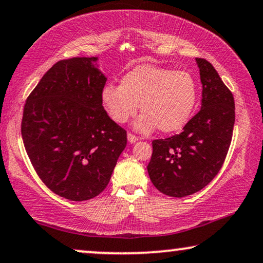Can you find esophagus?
Returning a JSON list of instances; mask_svg holds the SVG:
<instances>
[{
  "label": "esophagus",
  "mask_w": 263,
  "mask_h": 263,
  "mask_svg": "<svg viewBox=\"0 0 263 263\" xmlns=\"http://www.w3.org/2000/svg\"><path fill=\"white\" fill-rule=\"evenodd\" d=\"M127 138H128V141L130 142V144H134V142H136V141H138V140H139L138 136L133 135V134H130V133H128Z\"/></svg>",
  "instance_id": "obj_1"
}]
</instances>
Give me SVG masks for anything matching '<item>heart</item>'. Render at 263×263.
I'll use <instances>...</instances> for the list:
<instances>
[{
  "label": "heart",
  "mask_w": 263,
  "mask_h": 263,
  "mask_svg": "<svg viewBox=\"0 0 263 263\" xmlns=\"http://www.w3.org/2000/svg\"><path fill=\"white\" fill-rule=\"evenodd\" d=\"M198 100V84L187 71L140 65L121 78L119 86L108 83L101 90V104L108 117L124 124L138 111L142 114L134 128L140 133L181 130Z\"/></svg>",
  "instance_id": "heart-1"
}]
</instances>
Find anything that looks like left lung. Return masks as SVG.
I'll list each match as a JSON object with an SVG mask.
<instances>
[{"instance_id":"1","label":"left lung","mask_w":263,"mask_h":263,"mask_svg":"<svg viewBox=\"0 0 263 263\" xmlns=\"http://www.w3.org/2000/svg\"><path fill=\"white\" fill-rule=\"evenodd\" d=\"M202 82V106L181 134L152 141L149 179L169 197L190 196L204 189L222 166L230 148L236 114L234 99L217 71L196 59Z\"/></svg>"}]
</instances>
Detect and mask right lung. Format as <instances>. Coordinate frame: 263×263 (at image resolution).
<instances>
[{
  "mask_svg": "<svg viewBox=\"0 0 263 263\" xmlns=\"http://www.w3.org/2000/svg\"><path fill=\"white\" fill-rule=\"evenodd\" d=\"M98 57L54 64L24 106L22 136L37 175L63 198L83 202L106 189L127 133L101 104Z\"/></svg>",
  "mask_w": 263,
  "mask_h": 263,
  "instance_id": "obj_1",
  "label": "right lung"
}]
</instances>
